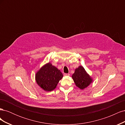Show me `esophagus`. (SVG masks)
I'll return each mask as SVG.
<instances>
[{
  "label": "esophagus",
  "mask_w": 125,
  "mask_h": 125,
  "mask_svg": "<svg viewBox=\"0 0 125 125\" xmlns=\"http://www.w3.org/2000/svg\"><path fill=\"white\" fill-rule=\"evenodd\" d=\"M64 75H65V76H69L70 74L69 73H64Z\"/></svg>",
  "instance_id": "1"
}]
</instances>
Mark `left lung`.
<instances>
[{
  "label": "left lung",
  "mask_w": 125,
  "mask_h": 125,
  "mask_svg": "<svg viewBox=\"0 0 125 125\" xmlns=\"http://www.w3.org/2000/svg\"><path fill=\"white\" fill-rule=\"evenodd\" d=\"M72 78L75 85L81 90L87 88L93 82L92 78L82 66H79L75 69L74 73L72 75Z\"/></svg>",
  "instance_id": "8db88e82"
}]
</instances>
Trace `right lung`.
Returning a JSON list of instances; mask_svg holds the SVG:
<instances>
[{"label": "right lung", "mask_w": 125, "mask_h": 125, "mask_svg": "<svg viewBox=\"0 0 125 125\" xmlns=\"http://www.w3.org/2000/svg\"><path fill=\"white\" fill-rule=\"evenodd\" d=\"M63 77V74L58 68L48 62L42 67L35 74L36 83L45 91H52L57 85Z\"/></svg>", "instance_id": "add662e5"}]
</instances>
